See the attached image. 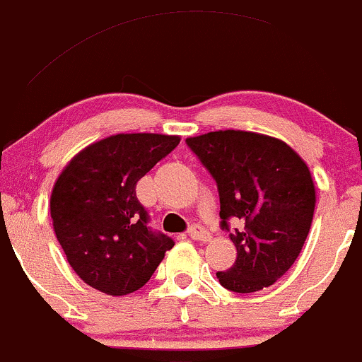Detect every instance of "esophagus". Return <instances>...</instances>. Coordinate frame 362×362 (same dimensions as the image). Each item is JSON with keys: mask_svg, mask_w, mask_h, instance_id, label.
<instances>
[{"mask_svg": "<svg viewBox=\"0 0 362 362\" xmlns=\"http://www.w3.org/2000/svg\"><path fill=\"white\" fill-rule=\"evenodd\" d=\"M188 237L192 238V240H199V242H207L209 238H211L207 230H204L202 226H199V225H195V226H192V228H189Z\"/></svg>", "mask_w": 362, "mask_h": 362, "instance_id": "esophagus-1", "label": "esophagus"}]
</instances>
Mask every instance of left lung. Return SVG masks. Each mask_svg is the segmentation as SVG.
Wrapping results in <instances>:
<instances>
[{
    "label": "left lung",
    "instance_id": "8db88e82",
    "mask_svg": "<svg viewBox=\"0 0 362 362\" xmlns=\"http://www.w3.org/2000/svg\"><path fill=\"white\" fill-rule=\"evenodd\" d=\"M186 143L218 182L223 228L230 218L242 225L230 233L237 259L216 274L219 284L235 293L270 288L310 232L317 197L310 169L284 141L258 132L216 130Z\"/></svg>",
    "mask_w": 362,
    "mask_h": 362
}]
</instances>
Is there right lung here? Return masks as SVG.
Segmentation results:
<instances>
[{"mask_svg":"<svg viewBox=\"0 0 362 362\" xmlns=\"http://www.w3.org/2000/svg\"><path fill=\"white\" fill-rule=\"evenodd\" d=\"M167 134H115L88 144L54 182L55 237L78 277L110 296L143 288L173 238L153 233L136 197L141 177L180 144Z\"/></svg>","mask_w":362,"mask_h":362,"instance_id":"obj_1","label":"right lung"}]
</instances>
